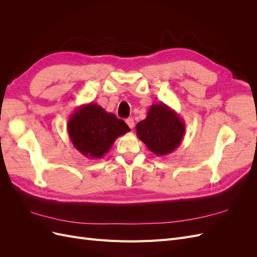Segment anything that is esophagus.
<instances>
[{
  "instance_id": "esophagus-1",
  "label": "esophagus",
  "mask_w": 257,
  "mask_h": 257,
  "mask_svg": "<svg viewBox=\"0 0 257 257\" xmlns=\"http://www.w3.org/2000/svg\"><path fill=\"white\" fill-rule=\"evenodd\" d=\"M126 124L128 125V127L130 128H133L134 127V120H133V118H128V119H126Z\"/></svg>"
}]
</instances>
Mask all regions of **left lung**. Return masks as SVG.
Segmentation results:
<instances>
[{
    "mask_svg": "<svg viewBox=\"0 0 257 257\" xmlns=\"http://www.w3.org/2000/svg\"><path fill=\"white\" fill-rule=\"evenodd\" d=\"M184 132L183 119L164 103L151 105L146 119L136 125L138 138L159 157L174 152L180 146Z\"/></svg>",
    "mask_w": 257,
    "mask_h": 257,
    "instance_id": "1",
    "label": "left lung"
}]
</instances>
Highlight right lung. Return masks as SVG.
Returning a JSON list of instances; mask_svg holds the SVG:
<instances>
[{
  "label": "right lung",
  "mask_w": 257,
  "mask_h": 257,
  "mask_svg": "<svg viewBox=\"0 0 257 257\" xmlns=\"http://www.w3.org/2000/svg\"><path fill=\"white\" fill-rule=\"evenodd\" d=\"M130 131L125 122L96 103L76 108L67 121V133L73 146L92 160L102 159L115 139Z\"/></svg>",
  "instance_id": "obj_1"
}]
</instances>
